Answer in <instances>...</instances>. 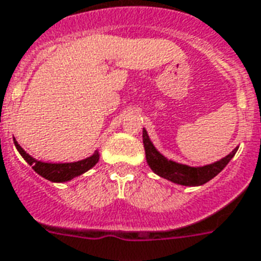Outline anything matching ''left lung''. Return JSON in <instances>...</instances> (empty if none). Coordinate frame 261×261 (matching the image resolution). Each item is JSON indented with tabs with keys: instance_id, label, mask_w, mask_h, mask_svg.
<instances>
[{
	"instance_id": "obj_1",
	"label": "left lung",
	"mask_w": 261,
	"mask_h": 261,
	"mask_svg": "<svg viewBox=\"0 0 261 261\" xmlns=\"http://www.w3.org/2000/svg\"><path fill=\"white\" fill-rule=\"evenodd\" d=\"M142 138L147 165L150 167L151 171L155 174H159L160 177L167 178L169 181L186 187L202 186L204 182L210 181L211 178H214L223 168L226 167L229 161L234 157L236 151L239 150V147H236L234 150L229 153L226 157L213 164H208V165L190 167V165H184V164H178L176 161L168 160L165 155L161 154L154 147L145 128H143Z\"/></svg>"
}]
</instances>
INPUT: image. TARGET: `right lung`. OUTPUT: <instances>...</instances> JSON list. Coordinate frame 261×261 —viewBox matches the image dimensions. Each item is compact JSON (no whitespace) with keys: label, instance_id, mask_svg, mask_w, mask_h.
Wrapping results in <instances>:
<instances>
[{"label":"right lung","instance_id":"obj_1","mask_svg":"<svg viewBox=\"0 0 261 261\" xmlns=\"http://www.w3.org/2000/svg\"><path fill=\"white\" fill-rule=\"evenodd\" d=\"M13 142L22 159L25 160L30 165H32V169L38 174H40L42 177L53 182H65L73 180L80 174L89 171L90 168H93L100 159V153H98V150H96L90 157L81 160V161H75V163H43V161H38L34 157H31L14 138Z\"/></svg>","mask_w":261,"mask_h":261}]
</instances>
